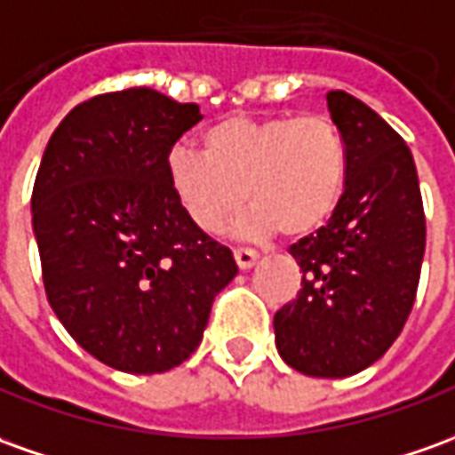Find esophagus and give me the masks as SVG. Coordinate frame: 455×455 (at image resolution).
I'll use <instances>...</instances> for the list:
<instances>
[{
  "instance_id": "34e87169",
  "label": "esophagus",
  "mask_w": 455,
  "mask_h": 455,
  "mask_svg": "<svg viewBox=\"0 0 455 455\" xmlns=\"http://www.w3.org/2000/svg\"><path fill=\"white\" fill-rule=\"evenodd\" d=\"M233 255H235V262H237V267L240 269H250L259 258L258 252H255V250H250V247H235Z\"/></svg>"
}]
</instances>
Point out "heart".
<instances>
[{"mask_svg":"<svg viewBox=\"0 0 455 455\" xmlns=\"http://www.w3.org/2000/svg\"><path fill=\"white\" fill-rule=\"evenodd\" d=\"M205 150L175 146L165 180L178 208L205 233L243 208L240 235L319 233L337 212L349 178V146L329 116H230L203 133Z\"/></svg>","mask_w":455,"mask_h":455,"instance_id":"obj_1","label":"heart"}]
</instances>
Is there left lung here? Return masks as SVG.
Returning a JSON list of instances; mask_svg holds the SVG:
<instances>
[{"label":"left lung","mask_w":455,"mask_h":455,"mask_svg":"<svg viewBox=\"0 0 455 455\" xmlns=\"http://www.w3.org/2000/svg\"><path fill=\"white\" fill-rule=\"evenodd\" d=\"M327 108L349 146V178L331 220L290 247L302 290L275 315V341L307 377L344 379L389 352L411 315L426 218L403 138L352 93L329 91Z\"/></svg>","instance_id":"obj_1"}]
</instances>
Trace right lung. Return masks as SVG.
I'll use <instances>...</instances> for the list:
<instances>
[{"instance_id": "obj_1", "label": "right lung", "mask_w": 455, "mask_h": 455, "mask_svg": "<svg viewBox=\"0 0 455 455\" xmlns=\"http://www.w3.org/2000/svg\"><path fill=\"white\" fill-rule=\"evenodd\" d=\"M197 103L126 89L78 103L46 143L31 193L44 290L103 364L161 374L196 352L233 252L188 220L165 180Z\"/></svg>"}]
</instances>
